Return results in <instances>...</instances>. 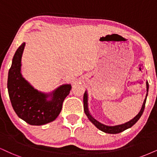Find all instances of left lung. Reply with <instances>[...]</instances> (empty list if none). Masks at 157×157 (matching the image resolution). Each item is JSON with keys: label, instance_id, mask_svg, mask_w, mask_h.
Instances as JSON below:
<instances>
[{"label": "left lung", "instance_id": "left-lung-1", "mask_svg": "<svg viewBox=\"0 0 157 157\" xmlns=\"http://www.w3.org/2000/svg\"><path fill=\"white\" fill-rule=\"evenodd\" d=\"M146 92H147V93L146 95V98H145L144 103H143L142 107H141L140 111H139V113L137 114V115L135 116L133 119L129 120V121H127V122H125L124 124H118V125H113V126L107 125V124H105L100 122V121H98V120H97L95 118H94L93 117H92V114L90 113V111H89V108H88L87 90L85 91L84 94V109L85 114H86V117H87L89 120H90L91 122L97 128L99 129L100 130L102 131V132H104L105 133H108V134H117V133L121 132H123V131L126 130V129L132 127V126L138 121L141 116H142L143 113H144L145 105H146V98H147V96H148V82H146Z\"/></svg>", "mask_w": 157, "mask_h": 157}]
</instances>
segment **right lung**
I'll return each mask as SVG.
<instances>
[{"instance_id":"obj_1","label":"right lung","mask_w":157,"mask_h":157,"mask_svg":"<svg viewBox=\"0 0 157 157\" xmlns=\"http://www.w3.org/2000/svg\"><path fill=\"white\" fill-rule=\"evenodd\" d=\"M25 43L13 55L8 75L7 87L11 105L17 115L30 125H44L53 121L60 113L63 102L71 90V84L60 85L52 92L35 89L21 73Z\"/></svg>"}]
</instances>
